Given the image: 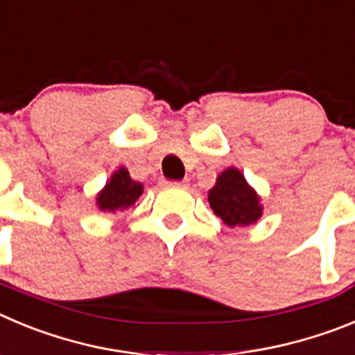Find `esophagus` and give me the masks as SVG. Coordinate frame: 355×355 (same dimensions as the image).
I'll use <instances>...</instances> for the list:
<instances>
[{
	"instance_id": "34e87169",
	"label": "esophagus",
	"mask_w": 355,
	"mask_h": 355,
	"mask_svg": "<svg viewBox=\"0 0 355 355\" xmlns=\"http://www.w3.org/2000/svg\"><path fill=\"white\" fill-rule=\"evenodd\" d=\"M170 185H175V187H187V182L182 180V182H170Z\"/></svg>"
}]
</instances>
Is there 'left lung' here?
Masks as SVG:
<instances>
[{"instance_id":"left-lung-1","label":"left lung","mask_w":355,"mask_h":355,"mask_svg":"<svg viewBox=\"0 0 355 355\" xmlns=\"http://www.w3.org/2000/svg\"><path fill=\"white\" fill-rule=\"evenodd\" d=\"M209 205L228 228H245L263 214L261 198L239 168H226L209 191Z\"/></svg>"}]
</instances>
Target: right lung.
Listing matches in <instances>:
<instances>
[{
    "mask_svg": "<svg viewBox=\"0 0 355 355\" xmlns=\"http://www.w3.org/2000/svg\"><path fill=\"white\" fill-rule=\"evenodd\" d=\"M143 194V184L130 178L127 168L120 166L111 173L110 180L95 196V205L101 212L116 214L138 203Z\"/></svg>",
    "mask_w": 355,
    "mask_h": 355,
    "instance_id": "right-lung-1",
    "label": "right lung"
}]
</instances>
